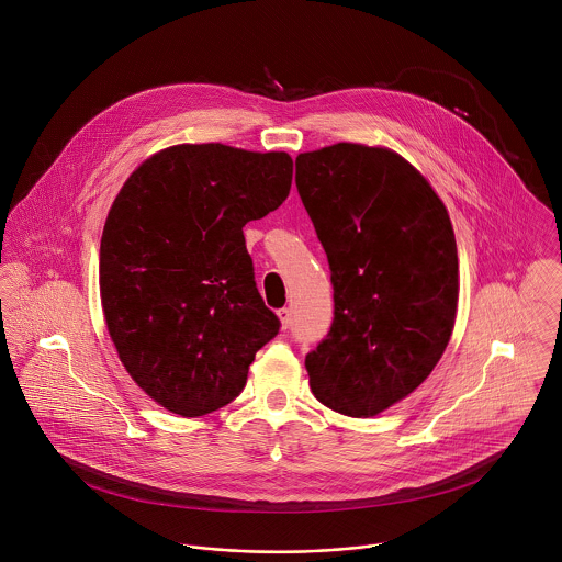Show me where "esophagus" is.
Instances as JSON below:
<instances>
[{
	"label": "esophagus",
	"mask_w": 562,
	"mask_h": 562,
	"mask_svg": "<svg viewBox=\"0 0 562 562\" xmlns=\"http://www.w3.org/2000/svg\"><path fill=\"white\" fill-rule=\"evenodd\" d=\"M277 318H279V322H281V328L285 330V328H290L292 312H290V310H279V312H277Z\"/></svg>",
	"instance_id": "esophagus-1"
}]
</instances>
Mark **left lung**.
Segmentation results:
<instances>
[{
	"instance_id": "obj_1",
	"label": "left lung",
	"mask_w": 562,
	"mask_h": 562,
	"mask_svg": "<svg viewBox=\"0 0 562 562\" xmlns=\"http://www.w3.org/2000/svg\"><path fill=\"white\" fill-rule=\"evenodd\" d=\"M328 259L335 316L305 359L318 401L372 417L413 394L457 321L459 257L443 201L387 147L337 143L296 158Z\"/></svg>"
}]
</instances>
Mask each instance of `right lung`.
<instances>
[{
	"label": "right lung",
	"mask_w": 562,
	"mask_h": 562,
	"mask_svg": "<svg viewBox=\"0 0 562 562\" xmlns=\"http://www.w3.org/2000/svg\"><path fill=\"white\" fill-rule=\"evenodd\" d=\"M292 172L285 151L175 145L116 194L99 248L103 318L127 374L170 413L229 404L279 333L241 227L288 199Z\"/></svg>",
	"instance_id": "1"
}]
</instances>
